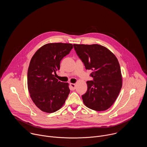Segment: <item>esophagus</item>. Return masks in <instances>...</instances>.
<instances>
[{
	"mask_svg": "<svg viewBox=\"0 0 147 147\" xmlns=\"http://www.w3.org/2000/svg\"><path fill=\"white\" fill-rule=\"evenodd\" d=\"M70 87H71V90H74L76 88V84H73V83H70Z\"/></svg>",
	"mask_w": 147,
	"mask_h": 147,
	"instance_id": "1",
	"label": "esophagus"
}]
</instances>
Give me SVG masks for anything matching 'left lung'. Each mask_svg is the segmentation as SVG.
I'll return each instance as SVG.
<instances>
[{"label":"left lung","instance_id":"left-lung-1","mask_svg":"<svg viewBox=\"0 0 147 147\" xmlns=\"http://www.w3.org/2000/svg\"><path fill=\"white\" fill-rule=\"evenodd\" d=\"M74 48L87 70L92 72L87 91L82 95L88 108L103 111L109 109L117 99L122 87L119 63L108 49L98 44H74Z\"/></svg>","mask_w":147,"mask_h":147}]
</instances>
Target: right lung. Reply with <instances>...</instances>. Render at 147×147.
<instances>
[{
	"instance_id": "add662e5",
	"label": "right lung",
	"mask_w": 147,
	"mask_h": 147,
	"mask_svg": "<svg viewBox=\"0 0 147 147\" xmlns=\"http://www.w3.org/2000/svg\"><path fill=\"white\" fill-rule=\"evenodd\" d=\"M73 48L71 44L50 43L40 47L31 58L27 73L28 89L32 101L42 111H58L68 97L69 84L59 81L55 76L60 61Z\"/></svg>"
}]
</instances>
